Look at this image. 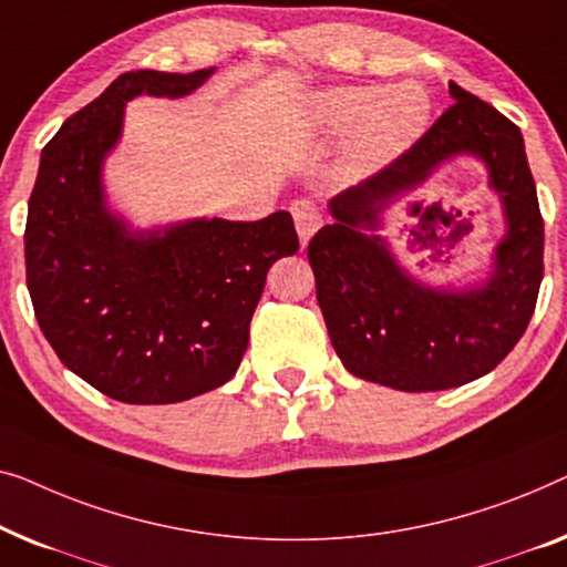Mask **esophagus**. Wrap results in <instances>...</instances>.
I'll use <instances>...</instances> for the list:
<instances>
[{"mask_svg": "<svg viewBox=\"0 0 567 567\" xmlns=\"http://www.w3.org/2000/svg\"><path fill=\"white\" fill-rule=\"evenodd\" d=\"M292 218H295V228H298V236L302 244L310 241V236L316 234L318 228H321V213H318V207L310 203V200H295L292 203Z\"/></svg>", "mask_w": 567, "mask_h": 567, "instance_id": "esophagus-1", "label": "esophagus"}]
</instances>
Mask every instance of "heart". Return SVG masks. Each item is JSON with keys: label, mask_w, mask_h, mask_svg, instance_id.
Masks as SVG:
<instances>
[{"label": "heart", "mask_w": 567, "mask_h": 567, "mask_svg": "<svg viewBox=\"0 0 567 567\" xmlns=\"http://www.w3.org/2000/svg\"><path fill=\"white\" fill-rule=\"evenodd\" d=\"M426 92L419 84H398L382 92L380 86H329L313 94L310 117L323 131L339 133L354 127L349 138V162L360 169H374L393 162L426 131Z\"/></svg>", "instance_id": "b5f03b06"}]
</instances>
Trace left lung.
<instances>
[{
  "label": "left lung",
  "mask_w": 567,
  "mask_h": 567,
  "mask_svg": "<svg viewBox=\"0 0 567 567\" xmlns=\"http://www.w3.org/2000/svg\"><path fill=\"white\" fill-rule=\"evenodd\" d=\"M450 94L452 107L405 154L333 197V223L308 244L316 298L339 360L357 378L403 393L450 390L488 374L524 337L545 272V223L522 131L460 84L450 82ZM462 153L489 169L507 234L481 286L444 291L411 278L384 239L365 230L379 227L385 206Z\"/></svg>",
  "instance_id": "8db88e82"
}]
</instances>
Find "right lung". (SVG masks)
I'll return each instance as SVG.
<instances>
[{
	"mask_svg": "<svg viewBox=\"0 0 567 567\" xmlns=\"http://www.w3.org/2000/svg\"><path fill=\"white\" fill-rule=\"evenodd\" d=\"M213 71H127L41 154L25 226L38 326L71 372L121 403L189 401L234 378L269 267L300 246L287 210L133 230L107 207L102 164L127 102L185 97Z\"/></svg>",
	"mask_w": 567,
	"mask_h": 567,
	"instance_id": "right-lung-1",
	"label": "right lung"
}]
</instances>
